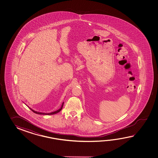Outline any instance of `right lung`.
Returning <instances> with one entry per match:
<instances>
[{
    "label": "right lung",
    "instance_id": "obj_1",
    "mask_svg": "<svg viewBox=\"0 0 158 158\" xmlns=\"http://www.w3.org/2000/svg\"><path fill=\"white\" fill-rule=\"evenodd\" d=\"M63 105H64V102H63V103L61 104V107L59 109V110H57L56 111H54V112H50V113H45V112H37V111H34L33 110V109H31V108L29 107H28L27 106V107L30 108V110H31V111H33V112H34L35 114H46V115H51V114H57L58 112H59L61 110V109L63 108Z\"/></svg>",
    "mask_w": 158,
    "mask_h": 158
}]
</instances>
